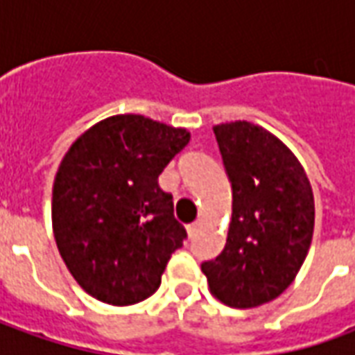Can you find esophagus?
I'll return each mask as SVG.
<instances>
[{"instance_id":"obj_1","label":"esophagus","mask_w":355,"mask_h":355,"mask_svg":"<svg viewBox=\"0 0 355 355\" xmlns=\"http://www.w3.org/2000/svg\"><path fill=\"white\" fill-rule=\"evenodd\" d=\"M200 226H201L200 218H198V220H193L192 224H188V226H186V230H188V236H193V234L198 232V228H200Z\"/></svg>"}]
</instances>
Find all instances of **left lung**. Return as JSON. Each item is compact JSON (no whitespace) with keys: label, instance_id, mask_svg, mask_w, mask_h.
I'll return each instance as SVG.
<instances>
[{"label":"left lung","instance_id":"left-lung-1","mask_svg":"<svg viewBox=\"0 0 355 355\" xmlns=\"http://www.w3.org/2000/svg\"><path fill=\"white\" fill-rule=\"evenodd\" d=\"M232 182L223 253L201 264L209 291L232 308H254L297 277L313 234V192L297 155L249 121L213 127Z\"/></svg>","mask_w":355,"mask_h":355}]
</instances>
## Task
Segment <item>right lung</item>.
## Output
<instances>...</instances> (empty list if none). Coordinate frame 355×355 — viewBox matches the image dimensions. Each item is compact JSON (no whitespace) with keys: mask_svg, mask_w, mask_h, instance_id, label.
<instances>
[{"mask_svg":"<svg viewBox=\"0 0 355 355\" xmlns=\"http://www.w3.org/2000/svg\"><path fill=\"white\" fill-rule=\"evenodd\" d=\"M190 132L137 114L102 119L76 139L53 184V234L73 279L112 306L152 297L186 230L157 177Z\"/></svg>","mask_w":355,"mask_h":355,"instance_id":"right-lung-1","label":"right lung"}]
</instances>
